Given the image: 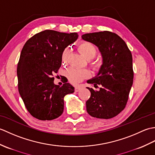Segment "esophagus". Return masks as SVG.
Returning a JSON list of instances; mask_svg holds the SVG:
<instances>
[{"label": "esophagus", "mask_w": 155, "mask_h": 155, "mask_svg": "<svg viewBox=\"0 0 155 155\" xmlns=\"http://www.w3.org/2000/svg\"><path fill=\"white\" fill-rule=\"evenodd\" d=\"M83 88V87L82 86H77V87H76L75 88H74V91L75 92H78L79 91L81 88Z\"/></svg>", "instance_id": "34e87169"}]
</instances>
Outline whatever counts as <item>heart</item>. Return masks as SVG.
Listing matches in <instances>:
<instances>
[{
  "label": "heart",
  "mask_w": 155,
  "mask_h": 155,
  "mask_svg": "<svg viewBox=\"0 0 155 155\" xmlns=\"http://www.w3.org/2000/svg\"><path fill=\"white\" fill-rule=\"evenodd\" d=\"M78 48L84 57L88 60H90L88 63L96 72H99L103 70L104 66V62L101 59H93L97 54V48L93 42L82 41L78 45ZM69 54V48H66L62 52L61 61L62 63H66L68 61ZM66 75L70 83L73 84H77L85 78L91 77V73L88 69H78L73 67L69 68L66 71Z\"/></svg>",
  "instance_id": "obj_1"
}]
</instances>
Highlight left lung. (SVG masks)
Returning <instances> with one entry per match:
<instances>
[{"instance_id":"8db88e82","label":"left lung","mask_w":155,"mask_h":155,"mask_svg":"<svg viewBox=\"0 0 155 155\" xmlns=\"http://www.w3.org/2000/svg\"><path fill=\"white\" fill-rule=\"evenodd\" d=\"M82 38L97 46L104 62L97 77L87 81L95 88L101 86L98 91L87 87L91 93L87 113L98 118H113L126 107L133 83L132 53L123 39L110 31L84 34Z\"/></svg>"}]
</instances>
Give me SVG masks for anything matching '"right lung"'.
<instances>
[{
    "mask_svg": "<svg viewBox=\"0 0 155 155\" xmlns=\"http://www.w3.org/2000/svg\"><path fill=\"white\" fill-rule=\"evenodd\" d=\"M77 32L64 33L45 30L26 42L17 65L18 88L25 106L32 117L51 120L64 110L65 95L74 93L67 82L54 84V75L61 66L64 49L77 40Z\"/></svg>",
    "mask_w": 155,
    "mask_h": 155,
    "instance_id": "add662e5",
    "label": "right lung"
}]
</instances>
